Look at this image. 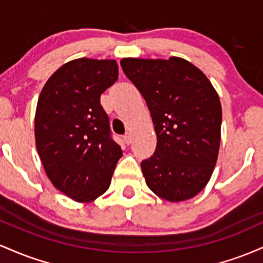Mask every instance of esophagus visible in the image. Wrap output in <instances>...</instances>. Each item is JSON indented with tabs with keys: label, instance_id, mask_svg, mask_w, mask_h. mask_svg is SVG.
Wrapping results in <instances>:
<instances>
[{
	"label": "esophagus",
	"instance_id": "obj_1",
	"mask_svg": "<svg viewBox=\"0 0 263 263\" xmlns=\"http://www.w3.org/2000/svg\"><path fill=\"white\" fill-rule=\"evenodd\" d=\"M123 138H124V141H125V144H128V145L132 143V134H130V133H126V134L124 135Z\"/></svg>",
	"mask_w": 263,
	"mask_h": 263
}]
</instances>
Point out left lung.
Instances as JSON below:
<instances>
[{"instance_id": "left-lung-1", "label": "left lung", "mask_w": 263, "mask_h": 263, "mask_svg": "<svg viewBox=\"0 0 263 263\" xmlns=\"http://www.w3.org/2000/svg\"><path fill=\"white\" fill-rule=\"evenodd\" d=\"M123 72L145 99L155 153L141 161L146 185L167 201L191 199L210 180L219 155L222 109L199 68L179 57L123 58Z\"/></svg>"}]
</instances>
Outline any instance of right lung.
Here are the masks:
<instances>
[{"label":"right lung","mask_w":263,"mask_h":263,"mask_svg":"<svg viewBox=\"0 0 263 263\" xmlns=\"http://www.w3.org/2000/svg\"><path fill=\"white\" fill-rule=\"evenodd\" d=\"M117 79L116 61L79 58L55 70L38 98L37 152L54 187L78 202L108 190L123 155L100 105L102 93Z\"/></svg>","instance_id":"add662e5"}]
</instances>
